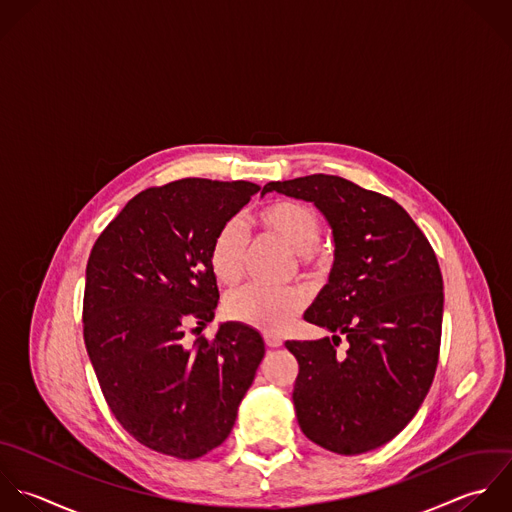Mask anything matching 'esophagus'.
Wrapping results in <instances>:
<instances>
[{
	"mask_svg": "<svg viewBox=\"0 0 512 512\" xmlns=\"http://www.w3.org/2000/svg\"><path fill=\"white\" fill-rule=\"evenodd\" d=\"M263 339H265V345H267V347H271V349H277V347H281V345H283V339H281V337H277V335H273V333H265V335H263Z\"/></svg>",
	"mask_w": 512,
	"mask_h": 512,
	"instance_id": "34e87169",
	"label": "esophagus"
}]
</instances>
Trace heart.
<instances>
[{
	"label": "heart",
	"instance_id": "heart-1",
	"mask_svg": "<svg viewBox=\"0 0 512 512\" xmlns=\"http://www.w3.org/2000/svg\"><path fill=\"white\" fill-rule=\"evenodd\" d=\"M255 223L259 229L287 245L297 253L303 267H317L323 261V253L317 251L323 223L315 207L281 199L265 205L257 211ZM247 261V235L243 225L235 219L221 225L215 233L209 249L211 271L223 285H235L245 273ZM305 305V293L299 287L267 289L249 285L225 299V313L229 319L267 331L283 333L291 327L295 317Z\"/></svg>",
	"mask_w": 512,
	"mask_h": 512
}]
</instances>
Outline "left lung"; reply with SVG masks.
I'll return each instance as SVG.
<instances>
[{"instance_id": "8db88e82", "label": "left lung", "mask_w": 512, "mask_h": 512, "mask_svg": "<svg viewBox=\"0 0 512 512\" xmlns=\"http://www.w3.org/2000/svg\"><path fill=\"white\" fill-rule=\"evenodd\" d=\"M269 191L315 203L335 239L329 283L305 313L335 335L285 343L299 363V427L337 455L373 451L409 425L435 379L445 299L437 255L397 201L343 177L271 181Z\"/></svg>"}]
</instances>
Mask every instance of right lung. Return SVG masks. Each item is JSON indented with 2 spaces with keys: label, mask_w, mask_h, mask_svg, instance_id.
Instances as JSON below:
<instances>
[{
  "label": "right lung",
  "mask_w": 512,
  "mask_h": 512,
  "mask_svg": "<svg viewBox=\"0 0 512 512\" xmlns=\"http://www.w3.org/2000/svg\"><path fill=\"white\" fill-rule=\"evenodd\" d=\"M261 187L179 179L137 193L97 237L83 293V341L101 393L141 445L199 459L231 433L265 355L243 323L199 335L219 301L209 249Z\"/></svg>",
  "instance_id": "add662e5"
}]
</instances>
